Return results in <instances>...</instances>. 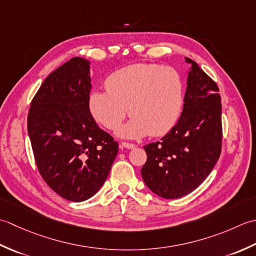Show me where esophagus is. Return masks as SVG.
Masks as SVG:
<instances>
[{"instance_id": "obj_1", "label": "esophagus", "mask_w": 256, "mask_h": 256, "mask_svg": "<svg viewBox=\"0 0 256 256\" xmlns=\"http://www.w3.org/2000/svg\"><path fill=\"white\" fill-rule=\"evenodd\" d=\"M122 147H124V148H127V149H134V148H136V144H132V142H122Z\"/></svg>"}]
</instances>
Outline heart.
<instances>
[{"mask_svg":"<svg viewBox=\"0 0 256 256\" xmlns=\"http://www.w3.org/2000/svg\"><path fill=\"white\" fill-rule=\"evenodd\" d=\"M105 86L107 92H90V109L106 129H116L128 108L132 119L119 132L124 137L147 134L158 137L178 122L184 105V82L174 67L138 62L114 72Z\"/></svg>","mask_w":256,"mask_h":256,"instance_id":"b5f03b06","label":"heart"}]
</instances>
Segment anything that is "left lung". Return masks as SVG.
<instances>
[{"label":"left lung","mask_w":256,"mask_h":256,"mask_svg":"<svg viewBox=\"0 0 256 256\" xmlns=\"http://www.w3.org/2000/svg\"><path fill=\"white\" fill-rule=\"evenodd\" d=\"M188 76L184 105L178 122L160 142L146 144L142 176L164 199H178L199 186L220 158L221 96L216 82L194 60Z\"/></svg>","instance_id":"1"}]
</instances>
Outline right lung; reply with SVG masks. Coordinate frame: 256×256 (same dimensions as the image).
Returning <instances> with one entry per match:
<instances>
[{
	"label": "right lung",
	"mask_w": 256,
	"mask_h": 256,
	"mask_svg": "<svg viewBox=\"0 0 256 256\" xmlns=\"http://www.w3.org/2000/svg\"><path fill=\"white\" fill-rule=\"evenodd\" d=\"M90 62L74 57L46 77L30 102L28 132L38 172L64 199H90L106 181L118 142L90 109Z\"/></svg>",
	"instance_id": "right-lung-1"
}]
</instances>
